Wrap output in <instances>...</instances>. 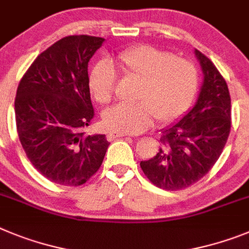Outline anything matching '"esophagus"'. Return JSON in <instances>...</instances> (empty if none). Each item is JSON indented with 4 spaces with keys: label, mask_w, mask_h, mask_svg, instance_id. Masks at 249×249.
Here are the masks:
<instances>
[{
    "label": "esophagus",
    "mask_w": 249,
    "mask_h": 249,
    "mask_svg": "<svg viewBox=\"0 0 249 249\" xmlns=\"http://www.w3.org/2000/svg\"><path fill=\"white\" fill-rule=\"evenodd\" d=\"M127 134H124V133H116V131H111V133L107 134V140L109 142H111V140H115L118 139V138H123V137H126Z\"/></svg>",
    "instance_id": "obj_1"
}]
</instances>
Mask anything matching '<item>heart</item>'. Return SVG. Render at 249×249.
I'll use <instances>...</instances> for the list:
<instances>
[{"mask_svg": "<svg viewBox=\"0 0 249 249\" xmlns=\"http://www.w3.org/2000/svg\"><path fill=\"white\" fill-rule=\"evenodd\" d=\"M123 76L138 81L134 104H118L105 110L104 125L111 131L138 134L153 125L176 122L190 107L198 89L193 64L149 45L124 50L115 57ZM116 72L111 62L100 60L89 73V88L99 103L112 100Z\"/></svg>", "mask_w": 249, "mask_h": 249, "instance_id": "b5f03b06", "label": "heart"}]
</instances>
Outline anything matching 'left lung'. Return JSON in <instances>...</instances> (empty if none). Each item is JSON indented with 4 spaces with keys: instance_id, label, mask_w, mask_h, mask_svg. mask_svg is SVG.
I'll return each instance as SVG.
<instances>
[{
    "instance_id": "left-lung-1",
    "label": "left lung",
    "mask_w": 249,
    "mask_h": 249,
    "mask_svg": "<svg viewBox=\"0 0 249 249\" xmlns=\"http://www.w3.org/2000/svg\"><path fill=\"white\" fill-rule=\"evenodd\" d=\"M203 84L193 109L161 130V145L154 157L140 161L142 172L157 187L184 189L207 174L220 157L231 131V96L214 64L196 50Z\"/></svg>"
}]
</instances>
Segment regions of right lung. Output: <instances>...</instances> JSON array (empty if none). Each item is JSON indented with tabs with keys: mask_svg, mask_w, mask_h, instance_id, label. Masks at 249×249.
Masks as SVG:
<instances>
[{
	"mask_svg": "<svg viewBox=\"0 0 249 249\" xmlns=\"http://www.w3.org/2000/svg\"><path fill=\"white\" fill-rule=\"evenodd\" d=\"M103 37L66 36L36 57L15 99L21 145L40 174L60 185L85 184L100 168L110 142L85 135L94 118L88 65Z\"/></svg>",
	"mask_w": 249,
	"mask_h": 249,
	"instance_id": "add662e5",
	"label": "right lung"
}]
</instances>
